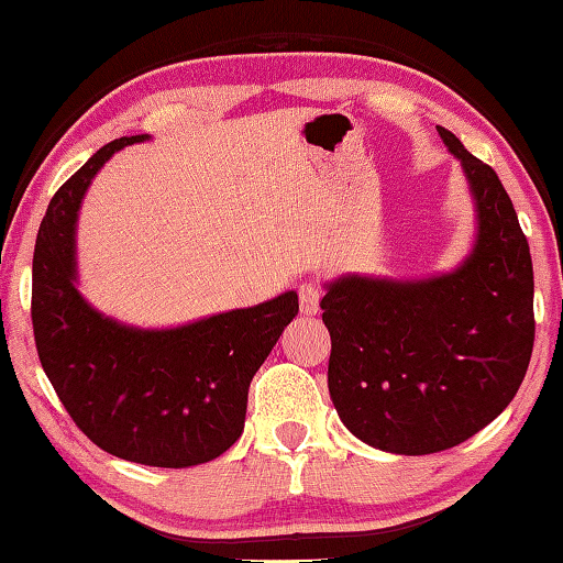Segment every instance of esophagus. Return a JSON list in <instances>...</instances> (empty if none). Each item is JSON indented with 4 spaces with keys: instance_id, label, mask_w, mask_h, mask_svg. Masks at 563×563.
Masks as SVG:
<instances>
[{
    "instance_id": "34e87169",
    "label": "esophagus",
    "mask_w": 563,
    "mask_h": 563,
    "mask_svg": "<svg viewBox=\"0 0 563 563\" xmlns=\"http://www.w3.org/2000/svg\"><path fill=\"white\" fill-rule=\"evenodd\" d=\"M298 298H300V312L302 316H316L320 310V300H322V290L316 283H302L298 288Z\"/></svg>"
}]
</instances>
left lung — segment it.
<instances>
[{"mask_svg": "<svg viewBox=\"0 0 563 563\" xmlns=\"http://www.w3.org/2000/svg\"><path fill=\"white\" fill-rule=\"evenodd\" d=\"M437 131L470 184L472 251L454 271L419 280L340 275L320 302L342 424L407 456L450 450L497 419L533 347L531 253L511 198L492 166Z\"/></svg>", "mask_w": 563, "mask_h": 563, "instance_id": "left-lung-1", "label": "left lung"}]
</instances>
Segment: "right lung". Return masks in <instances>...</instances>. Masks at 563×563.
<instances>
[{
    "mask_svg": "<svg viewBox=\"0 0 563 563\" xmlns=\"http://www.w3.org/2000/svg\"><path fill=\"white\" fill-rule=\"evenodd\" d=\"M148 139L111 141L54 194L34 245L32 325L46 377L93 444L126 462L184 470L216 460L243 434L247 387L298 316V292L178 328L126 325L84 298V196L117 151Z\"/></svg>",
    "mask_w": 563,
    "mask_h": 563,
    "instance_id": "obj_1",
    "label": "right lung"
}]
</instances>
